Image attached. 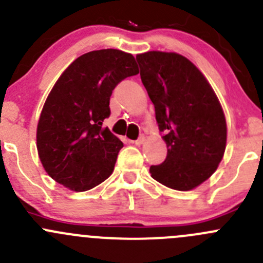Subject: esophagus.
Masks as SVG:
<instances>
[{
	"label": "esophagus",
	"mask_w": 263,
	"mask_h": 263,
	"mask_svg": "<svg viewBox=\"0 0 263 263\" xmlns=\"http://www.w3.org/2000/svg\"><path fill=\"white\" fill-rule=\"evenodd\" d=\"M144 141H145V136L144 135H141V136H140L137 140H131V144L141 145V144H144Z\"/></svg>",
	"instance_id": "esophagus-1"
}]
</instances>
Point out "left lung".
I'll return each instance as SVG.
<instances>
[{
	"instance_id": "8db88e82",
	"label": "left lung",
	"mask_w": 263,
	"mask_h": 263,
	"mask_svg": "<svg viewBox=\"0 0 263 263\" xmlns=\"http://www.w3.org/2000/svg\"><path fill=\"white\" fill-rule=\"evenodd\" d=\"M136 60L167 158L152 165L154 180L180 191L193 190L217 170L226 147L225 114L208 81L185 56L147 51Z\"/></svg>"
}]
</instances>
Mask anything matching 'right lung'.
I'll return each mask as SVG.
<instances>
[{
    "label": "right lung",
    "instance_id": "1",
    "mask_svg": "<svg viewBox=\"0 0 263 263\" xmlns=\"http://www.w3.org/2000/svg\"><path fill=\"white\" fill-rule=\"evenodd\" d=\"M137 73L131 53L106 48L83 53L59 77L37 126L38 157L56 182L86 191L113 173L123 142L103 122L116 86Z\"/></svg>",
    "mask_w": 263,
    "mask_h": 263
}]
</instances>
